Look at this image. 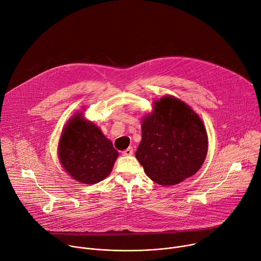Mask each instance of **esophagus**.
Listing matches in <instances>:
<instances>
[{
	"instance_id": "esophagus-1",
	"label": "esophagus",
	"mask_w": 261,
	"mask_h": 261,
	"mask_svg": "<svg viewBox=\"0 0 261 261\" xmlns=\"http://www.w3.org/2000/svg\"><path fill=\"white\" fill-rule=\"evenodd\" d=\"M124 156H131L133 154V148L131 146H129L128 148H126V150L122 153Z\"/></svg>"
}]
</instances>
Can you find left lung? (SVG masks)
<instances>
[{
  "label": "left lung",
  "instance_id": "1",
  "mask_svg": "<svg viewBox=\"0 0 261 261\" xmlns=\"http://www.w3.org/2000/svg\"><path fill=\"white\" fill-rule=\"evenodd\" d=\"M207 147L206 130L199 116L184 101L166 95L142 117L135 157L152 180L173 186L200 169Z\"/></svg>",
  "mask_w": 261,
  "mask_h": 261
}]
</instances>
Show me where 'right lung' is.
<instances>
[{"label":"right lung","mask_w":261,"mask_h":261,"mask_svg":"<svg viewBox=\"0 0 261 261\" xmlns=\"http://www.w3.org/2000/svg\"><path fill=\"white\" fill-rule=\"evenodd\" d=\"M58 156L72 178L93 185L110 174L119 153L101 129L86 120L81 111L74 114L63 129Z\"/></svg>","instance_id":"obj_1"}]
</instances>
